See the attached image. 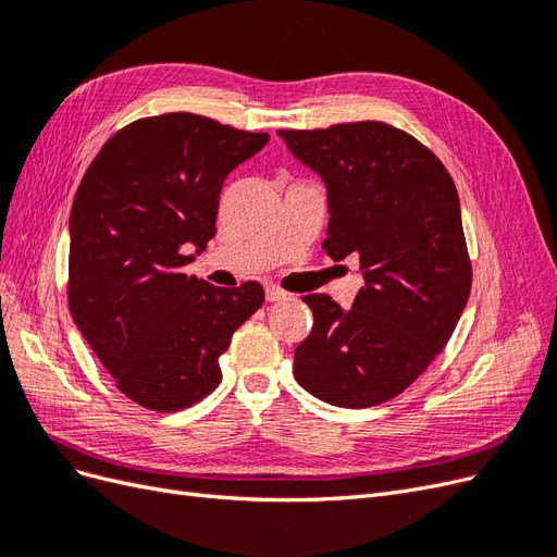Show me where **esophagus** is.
I'll return each instance as SVG.
<instances>
[{
	"mask_svg": "<svg viewBox=\"0 0 557 557\" xmlns=\"http://www.w3.org/2000/svg\"><path fill=\"white\" fill-rule=\"evenodd\" d=\"M264 295H267V299L269 301H278V299H285L288 297V293H285L283 288H278V285H274V283H269L267 288H264Z\"/></svg>",
	"mask_w": 557,
	"mask_h": 557,
	"instance_id": "1",
	"label": "esophagus"
}]
</instances>
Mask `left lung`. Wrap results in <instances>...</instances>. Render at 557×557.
I'll return each mask as SVG.
<instances>
[{
	"label": "left lung",
	"mask_w": 557,
	"mask_h": 557,
	"mask_svg": "<svg viewBox=\"0 0 557 557\" xmlns=\"http://www.w3.org/2000/svg\"><path fill=\"white\" fill-rule=\"evenodd\" d=\"M278 137L327 185L325 252L334 262L356 256L364 276L348 311L323 293L301 297L313 330L295 348L293 374L334 407H376L425 372L467 307L458 190L428 146L387 123Z\"/></svg>",
	"instance_id": "left-lung-1"
}]
</instances>
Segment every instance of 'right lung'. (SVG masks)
Masks as SVG:
<instances>
[{"label": "right lung", "mask_w": 557, "mask_h": 557, "mask_svg": "<svg viewBox=\"0 0 557 557\" xmlns=\"http://www.w3.org/2000/svg\"><path fill=\"white\" fill-rule=\"evenodd\" d=\"M269 141L195 113L139 117L102 146L70 218L66 299L81 334L139 407L172 413L211 395L218 358L264 290L188 276L215 234L227 174Z\"/></svg>", "instance_id": "add662e5"}]
</instances>
